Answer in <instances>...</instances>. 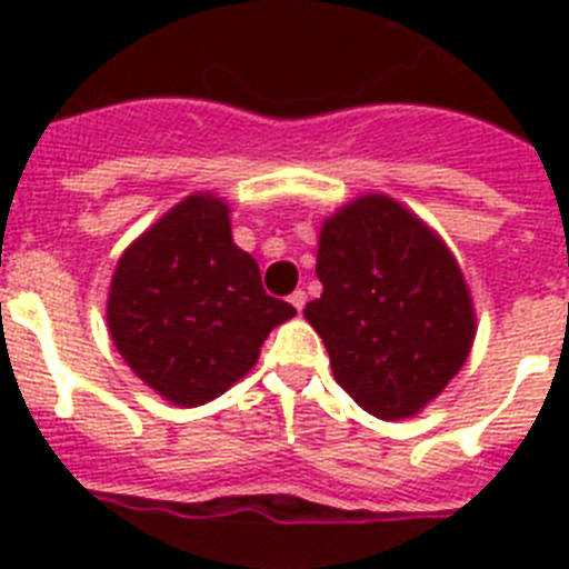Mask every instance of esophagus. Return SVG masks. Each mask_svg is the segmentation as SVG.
<instances>
[{
    "label": "esophagus",
    "instance_id": "esophagus-1",
    "mask_svg": "<svg viewBox=\"0 0 569 569\" xmlns=\"http://www.w3.org/2000/svg\"><path fill=\"white\" fill-rule=\"evenodd\" d=\"M290 305H293L296 310H305V305H308V293H305V290H293V293H290Z\"/></svg>",
    "mask_w": 569,
    "mask_h": 569
}]
</instances>
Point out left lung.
<instances>
[{
	"instance_id": "1",
	"label": "left lung",
	"mask_w": 569,
	"mask_h": 569,
	"mask_svg": "<svg viewBox=\"0 0 569 569\" xmlns=\"http://www.w3.org/2000/svg\"><path fill=\"white\" fill-rule=\"evenodd\" d=\"M321 299L305 308L330 367L359 407L407 419L465 365L476 316L439 236L387 196H361L325 222Z\"/></svg>"
}]
</instances>
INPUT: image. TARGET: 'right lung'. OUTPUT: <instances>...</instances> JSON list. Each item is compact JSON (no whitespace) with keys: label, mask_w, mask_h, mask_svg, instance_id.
<instances>
[{"label":"right lung","mask_w":569,"mask_h":569,"mask_svg":"<svg viewBox=\"0 0 569 569\" xmlns=\"http://www.w3.org/2000/svg\"><path fill=\"white\" fill-rule=\"evenodd\" d=\"M293 305L261 288L259 264L230 236L228 204L188 196L116 264L108 328L116 350L156 393L196 407L248 373Z\"/></svg>","instance_id":"right-lung-1"}]
</instances>
